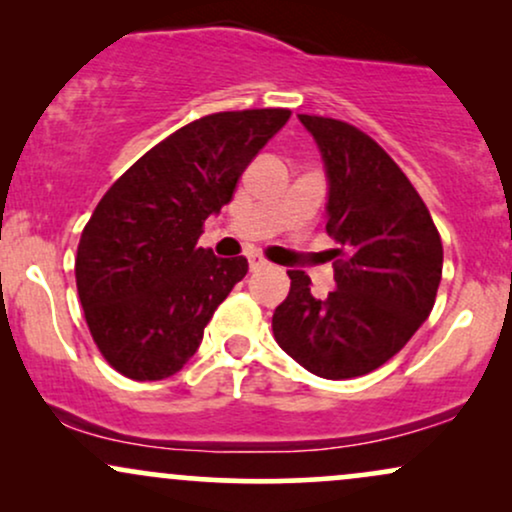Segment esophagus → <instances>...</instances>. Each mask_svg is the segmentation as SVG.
<instances>
[{"label": "esophagus", "mask_w": 512, "mask_h": 512, "mask_svg": "<svg viewBox=\"0 0 512 512\" xmlns=\"http://www.w3.org/2000/svg\"><path fill=\"white\" fill-rule=\"evenodd\" d=\"M248 264L250 272H260V269L267 267V260H264L262 255H255V252H252V255H248Z\"/></svg>", "instance_id": "34e87169"}]
</instances>
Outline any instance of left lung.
<instances>
[{
	"instance_id": "left-lung-1",
	"label": "left lung",
	"mask_w": 512,
	"mask_h": 512,
	"mask_svg": "<svg viewBox=\"0 0 512 512\" xmlns=\"http://www.w3.org/2000/svg\"><path fill=\"white\" fill-rule=\"evenodd\" d=\"M298 120L325 163L327 233L344 257L322 298L310 291L308 274L291 269L272 330L310 373L358 378L390 361L431 315L443 245L424 199L368 134L332 117Z\"/></svg>"
}]
</instances>
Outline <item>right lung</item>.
I'll list each match as a JSON object with an SVG mask.
<instances>
[{
	"label": "right lung",
	"mask_w": 512,
	"mask_h": 512,
	"mask_svg": "<svg viewBox=\"0 0 512 512\" xmlns=\"http://www.w3.org/2000/svg\"><path fill=\"white\" fill-rule=\"evenodd\" d=\"M291 110L216 113L190 122L105 192L76 250V289L105 361L163 380L195 356L204 327L248 274L245 257L197 248L202 223L289 122Z\"/></svg>",
	"instance_id": "obj_1"
}]
</instances>
